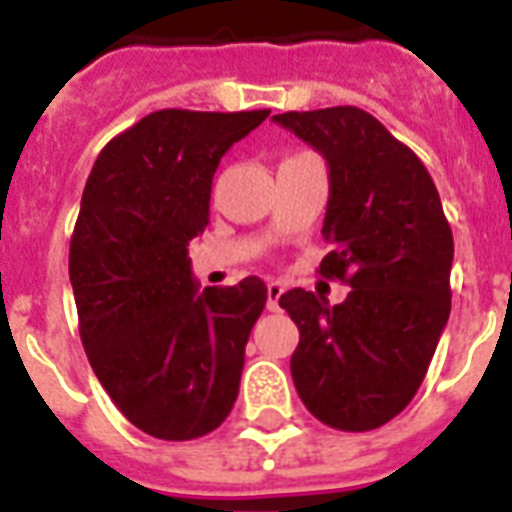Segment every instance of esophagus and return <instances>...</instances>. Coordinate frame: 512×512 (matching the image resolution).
Returning <instances> with one entry per match:
<instances>
[{
  "mask_svg": "<svg viewBox=\"0 0 512 512\" xmlns=\"http://www.w3.org/2000/svg\"><path fill=\"white\" fill-rule=\"evenodd\" d=\"M281 294H283V283L278 281L267 283V308H270V311H278V300H281Z\"/></svg>",
  "mask_w": 512,
  "mask_h": 512,
  "instance_id": "esophagus-1",
  "label": "esophagus"
}]
</instances>
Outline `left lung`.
<instances>
[{"instance_id":"8db88e82","label":"left lung","mask_w":512,"mask_h":512,"mask_svg":"<svg viewBox=\"0 0 512 512\" xmlns=\"http://www.w3.org/2000/svg\"><path fill=\"white\" fill-rule=\"evenodd\" d=\"M330 169L324 278L349 283L341 305L281 294L300 327L292 379L308 412L338 431H374L423 384L450 316L453 231L412 149L354 106L272 117Z\"/></svg>"}]
</instances>
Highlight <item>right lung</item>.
<instances>
[{
  "label": "right lung",
  "mask_w": 512,
  "mask_h": 512,
  "mask_svg": "<svg viewBox=\"0 0 512 512\" xmlns=\"http://www.w3.org/2000/svg\"><path fill=\"white\" fill-rule=\"evenodd\" d=\"M270 111L163 108L92 166L70 240V283L89 365L144 434L215 431L240 393L245 343L264 311L256 275L199 292L188 242L210 223L220 158Z\"/></svg>",
  "instance_id": "right-lung-1"
}]
</instances>
